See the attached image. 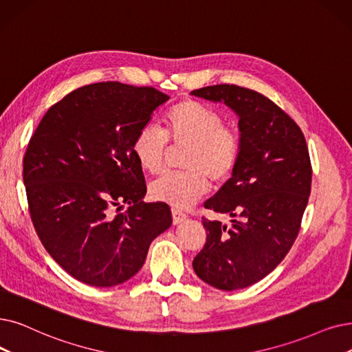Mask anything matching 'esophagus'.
I'll return each mask as SVG.
<instances>
[{"label": "esophagus", "instance_id": "34e87169", "mask_svg": "<svg viewBox=\"0 0 352 352\" xmlns=\"http://www.w3.org/2000/svg\"><path fill=\"white\" fill-rule=\"evenodd\" d=\"M187 219V214L182 212L181 210L178 208H173V220H174V224H179L181 221H184Z\"/></svg>", "mask_w": 352, "mask_h": 352}]
</instances>
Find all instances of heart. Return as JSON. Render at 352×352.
I'll return each instance as SVG.
<instances>
[{"label":"heart","mask_w":352,"mask_h":352,"mask_svg":"<svg viewBox=\"0 0 352 352\" xmlns=\"http://www.w3.org/2000/svg\"><path fill=\"white\" fill-rule=\"evenodd\" d=\"M165 132L146 124L135 135L132 152L142 170L160 173L166 144L188 145L181 173H166L152 182L151 197L177 208H187L208 190V178L220 184L233 173L240 152L234 128L224 125L217 111L197 100H182L166 112Z\"/></svg>","instance_id":"1"}]
</instances>
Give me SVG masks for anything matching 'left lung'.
<instances>
[{"label":"left lung","mask_w":352,"mask_h":352,"mask_svg":"<svg viewBox=\"0 0 352 352\" xmlns=\"http://www.w3.org/2000/svg\"><path fill=\"white\" fill-rule=\"evenodd\" d=\"M191 95L227 104L240 131L232 178L204 203L232 224L203 217L207 239L192 267L220 290L243 289L267 276L296 240L312 181L307 141L296 122L258 91L214 85Z\"/></svg>","instance_id":"obj_1"}]
</instances>
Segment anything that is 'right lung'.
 <instances>
[{
  "instance_id": "right-lung-1",
  "label": "right lung",
  "mask_w": 352,
  "mask_h": 352,
  "mask_svg": "<svg viewBox=\"0 0 352 352\" xmlns=\"http://www.w3.org/2000/svg\"><path fill=\"white\" fill-rule=\"evenodd\" d=\"M168 99L154 87L87 85L53 104L30 140V216L44 249L74 279L126 282L173 224L168 204L142 201L145 177L132 152L135 135Z\"/></svg>"
}]
</instances>
